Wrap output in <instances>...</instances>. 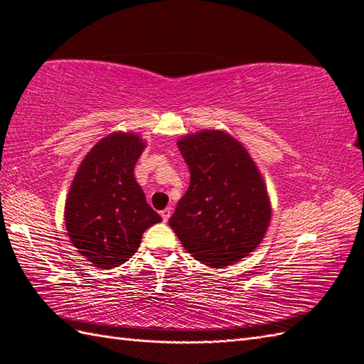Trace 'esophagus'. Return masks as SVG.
<instances>
[{
	"instance_id": "1",
	"label": "esophagus",
	"mask_w": 364,
	"mask_h": 364,
	"mask_svg": "<svg viewBox=\"0 0 364 364\" xmlns=\"http://www.w3.org/2000/svg\"><path fill=\"white\" fill-rule=\"evenodd\" d=\"M161 216H162V219H164V223H168V219H170V216H171V208L162 210V211H161Z\"/></svg>"
}]
</instances>
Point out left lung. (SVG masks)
I'll return each mask as SVG.
<instances>
[{"instance_id": "obj_1", "label": "left lung", "mask_w": 364, "mask_h": 364, "mask_svg": "<svg viewBox=\"0 0 364 364\" xmlns=\"http://www.w3.org/2000/svg\"><path fill=\"white\" fill-rule=\"evenodd\" d=\"M190 168V187L170 227L194 259L220 269L249 256L270 225L272 203L259 168L245 146L223 129L177 140Z\"/></svg>"}]
</instances>
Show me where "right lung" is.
Instances as JSON below:
<instances>
[{
	"label": "right lung",
	"mask_w": 364,
	"mask_h": 364,
	"mask_svg": "<svg viewBox=\"0 0 364 364\" xmlns=\"http://www.w3.org/2000/svg\"><path fill=\"white\" fill-rule=\"evenodd\" d=\"M145 146L136 132H111L85 156L70 183L65 205L68 236L94 267L127 262L145 230L162 220L134 177Z\"/></svg>",
	"instance_id": "1"
}]
</instances>
